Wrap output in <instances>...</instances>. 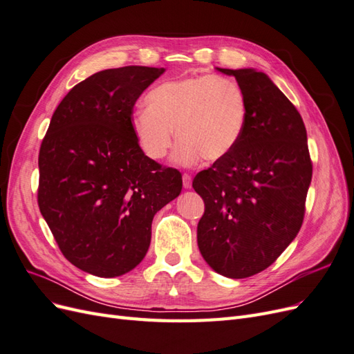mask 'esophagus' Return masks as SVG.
I'll list each match as a JSON object with an SVG mask.
<instances>
[{
  "instance_id": "obj_1",
  "label": "esophagus",
  "mask_w": 354,
  "mask_h": 354,
  "mask_svg": "<svg viewBox=\"0 0 354 354\" xmlns=\"http://www.w3.org/2000/svg\"><path fill=\"white\" fill-rule=\"evenodd\" d=\"M183 186H185V189H190L192 187V176L183 174Z\"/></svg>"
}]
</instances>
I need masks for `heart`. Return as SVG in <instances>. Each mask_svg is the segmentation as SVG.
Listing matches in <instances>:
<instances>
[{
    "label": "heart",
    "instance_id": "heart-1",
    "mask_svg": "<svg viewBox=\"0 0 354 354\" xmlns=\"http://www.w3.org/2000/svg\"><path fill=\"white\" fill-rule=\"evenodd\" d=\"M145 104L131 118L138 147L149 159H164L176 130L180 143L174 159L180 165L226 158L238 146L248 116L242 87L223 75L164 81L147 93Z\"/></svg>",
    "mask_w": 354,
    "mask_h": 354
}]
</instances>
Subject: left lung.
<instances>
[{
  "label": "left lung",
  "mask_w": 354,
  "mask_h": 354,
  "mask_svg": "<svg viewBox=\"0 0 354 354\" xmlns=\"http://www.w3.org/2000/svg\"><path fill=\"white\" fill-rule=\"evenodd\" d=\"M218 71L236 78L248 116L232 153L192 183L205 203L198 246L211 269L243 279L273 264L301 229L313 165L303 118L269 77Z\"/></svg>",
  "instance_id": "left-lung-1"
}]
</instances>
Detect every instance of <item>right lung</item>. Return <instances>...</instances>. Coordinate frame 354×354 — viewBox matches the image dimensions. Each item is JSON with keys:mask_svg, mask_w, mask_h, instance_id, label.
<instances>
[{"mask_svg": "<svg viewBox=\"0 0 354 354\" xmlns=\"http://www.w3.org/2000/svg\"><path fill=\"white\" fill-rule=\"evenodd\" d=\"M164 71L91 75L60 102L42 138L39 211L65 259L94 276H121L145 259L153 216L183 186L178 169L142 152L131 128L137 99Z\"/></svg>", "mask_w": 354, "mask_h": 354, "instance_id": "1", "label": "right lung"}]
</instances>
